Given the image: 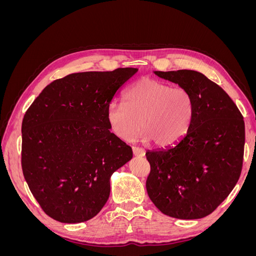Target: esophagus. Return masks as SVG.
Segmentation results:
<instances>
[{"instance_id": "34e87169", "label": "esophagus", "mask_w": 256, "mask_h": 256, "mask_svg": "<svg viewBox=\"0 0 256 256\" xmlns=\"http://www.w3.org/2000/svg\"><path fill=\"white\" fill-rule=\"evenodd\" d=\"M132 152L134 156H140L143 157L145 154V150L144 148H141V147H138V146H132Z\"/></svg>"}]
</instances>
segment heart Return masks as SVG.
Returning a JSON list of instances; mask_svg holds the SVG:
<instances>
[{
	"label": "heart",
	"mask_w": 256,
	"mask_h": 256,
	"mask_svg": "<svg viewBox=\"0 0 256 256\" xmlns=\"http://www.w3.org/2000/svg\"><path fill=\"white\" fill-rule=\"evenodd\" d=\"M194 111L188 90L152 79H142L130 86L124 102L106 109L112 132L122 140H132L138 128L144 140L160 147L177 143L186 136Z\"/></svg>",
	"instance_id": "1"
}]
</instances>
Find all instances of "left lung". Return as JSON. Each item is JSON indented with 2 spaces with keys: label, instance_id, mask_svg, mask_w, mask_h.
<instances>
[{
  "label": "left lung",
  "instance_id": "8db88e82",
  "mask_svg": "<svg viewBox=\"0 0 256 256\" xmlns=\"http://www.w3.org/2000/svg\"><path fill=\"white\" fill-rule=\"evenodd\" d=\"M190 92L194 111L187 134L166 148L147 150L146 190L166 216L200 219L210 214L237 184L244 150V116L218 84L194 70L154 72Z\"/></svg>",
  "mask_w": 256,
  "mask_h": 256
}]
</instances>
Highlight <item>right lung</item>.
I'll use <instances>...</instances> for the list:
<instances>
[{
    "mask_svg": "<svg viewBox=\"0 0 256 256\" xmlns=\"http://www.w3.org/2000/svg\"><path fill=\"white\" fill-rule=\"evenodd\" d=\"M136 68L68 74L51 82L22 120L21 166L42 210L63 223L88 221L110 196V177L132 150L110 131L106 109Z\"/></svg>",
    "mask_w": 256,
    "mask_h": 256,
    "instance_id": "obj_1",
    "label": "right lung"
}]
</instances>
